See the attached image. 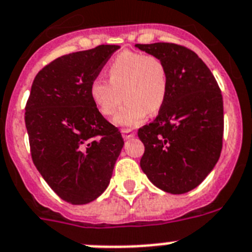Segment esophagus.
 Returning <instances> with one entry per match:
<instances>
[{
    "label": "esophagus",
    "mask_w": 252,
    "mask_h": 252,
    "mask_svg": "<svg viewBox=\"0 0 252 252\" xmlns=\"http://www.w3.org/2000/svg\"><path fill=\"white\" fill-rule=\"evenodd\" d=\"M122 134H123L124 139H130L135 135V133L133 132L132 129H122Z\"/></svg>",
    "instance_id": "1"
}]
</instances>
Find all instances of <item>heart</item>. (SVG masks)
Masks as SVG:
<instances>
[{
    "label": "heart",
    "instance_id": "b5f03b06",
    "mask_svg": "<svg viewBox=\"0 0 252 252\" xmlns=\"http://www.w3.org/2000/svg\"><path fill=\"white\" fill-rule=\"evenodd\" d=\"M106 76L109 81L101 77L91 81L90 96L104 117L113 115L126 97L114 119L118 126H138L148 113H157L165 104L168 72L158 57L126 50L109 63Z\"/></svg>",
    "mask_w": 252,
    "mask_h": 252
}]
</instances>
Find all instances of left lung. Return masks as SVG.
I'll return each mask as SVG.
<instances>
[{
    "mask_svg": "<svg viewBox=\"0 0 252 252\" xmlns=\"http://www.w3.org/2000/svg\"><path fill=\"white\" fill-rule=\"evenodd\" d=\"M165 62L168 91L152 123L138 129L141 167L151 183L184 194L202 183L220 156L223 99L217 81L192 50L174 43L135 44Z\"/></svg>",
    "mask_w": 252,
    "mask_h": 252,
    "instance_id": "8db88e82",
    "label": "left lung"
}]
</instances>
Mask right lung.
<instances>
[{
  "label": "right lung",
  "instance_id": "add662e5",
  "mask_svg": "<svg viewBox=\"0 0 252 252\" xmlns=\"http://www.w3.org/2000/svg\"><path fill=\"white\" fill-rule=\"evenodd\" d=\"M119 45H99L60 57L35 76L25 106V124L35 167L57 195L87 204L104 192L124 146L90 96Z\"/></svg>",
  "mask_w": 252,
  "mask_h": 252
}]
</instances>
